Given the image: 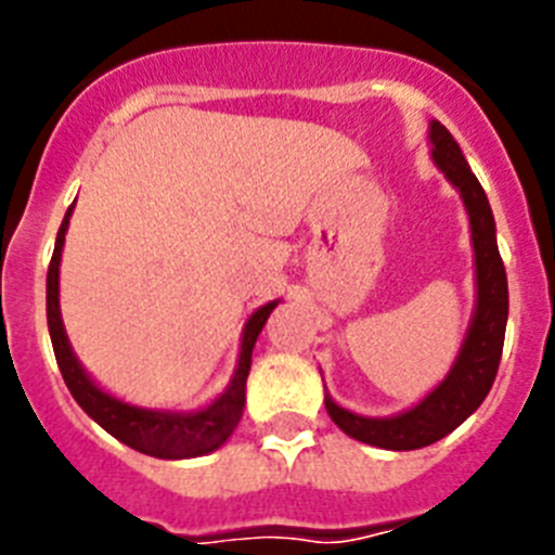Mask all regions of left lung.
<instances>
[{"label": "left lung", "mask_w": 555, "mask_h": 555, "mask_svg": "<svg viewBox=\"0 0 555 555\" xmlns=\"http://www.w3.org/2000/svg\"><path fill=\"white\" fill-rule=\"evenodd\" d=\"M430 144H434L436 166L448 175L450 183L461 191L469 214L475 247V272H478V308L467 341L461 347L459 361L450 375L436 386L423 403L405 414L372 420L341 409L325 395V409L333 423L347 436L364 444H375L384 450H420L439 442L450 430L459 428L489 395L498 375L503 338H506L508 320V283L506 267L500 258L498 238H494V217L483 185L473 175L469 164L461 155V146L450 135V130L439 121L430 125Z\"/></svg>", "instance_id": "obj_1"}]
</instances>
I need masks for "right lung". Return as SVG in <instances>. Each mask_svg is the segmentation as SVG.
I'll return each mask as SVG.
<instances>
[{"label": "right lung", "mask_w": 555, "mask_h": 555, "mask_svg": "<svg viewBox=\"0 0 555 555\" xmlns=\"http://www.w3.org/2000/svg\"><path fill=\"white\" fill-rule=\"evenodd\" d=\"M72 208H75V205H72ZM72 208L66 210L61 230H57L55 253H52V261H49L47 272L49 336H52L57 366H61V375L63 380H66L72 397H75L77 403H80V409L86 411L94 423H100L107 434L116 436V439L125 442L127 448L139 450V453L155 455V459H194V455H205L210 453V450H217L219 444L233 434L238 420H242L244 386H247L249 364H253L255 338H258L263 322L269 320V313H272V308L278 306V302H269V306L258 308V311L249 317L247 327H244L238 370H235L228 391H224L214 405H208L205 411H197V414H160V411H146L121 403V400L105 395V391H100L91 384V377H88L86 372H82V366L77 364L75 352L68 347L66 333H63L61 306H57V269H61V249L63 238H66Z\"/></svg>", "instance_id": "right-lung-1"}]
</instances>
